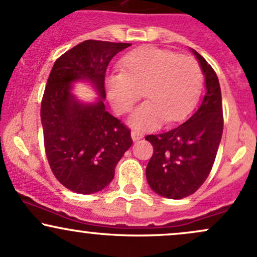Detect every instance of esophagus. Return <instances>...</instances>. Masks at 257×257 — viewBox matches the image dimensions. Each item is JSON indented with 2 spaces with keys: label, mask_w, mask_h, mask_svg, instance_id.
Here are the masks:
<instances>
[{
  "label": "esophagus",
  "mask_w": 257,
  "mask_h": 257,
  "mask_svg": "<svg viewBox=\"0 0 257 257\" xmlns=\"http://www.w3.org/2000/svg\"><path fill=\"white\" fill-rule=\"evenodd\" d=\"M142 138H143V133H140V132L138 131L132 132V139H133L134 142H138V140H140Z\"/></svg>",
  "instance_id": "esophagus-1"
}]
</instances>
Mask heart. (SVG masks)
<instances>
[{"label":"heart","instance_id":"heart-1","mask_svg":"<svg viewBox=\"0 0 257 257\" xmlns=\"http://www.w3.org/2000/svg\"><path fill=\"white\" fill-rule=\"evenodd\" d=\"M122 72L106 77V90L118 113L148 97L129 117L134 129L149 131L162 123L177 122L191 111L200 95L202 72L191 56L145 46L131 51L119 61Z\"/></svg>","mask_w":257,"mask_h":257}]
</instances>
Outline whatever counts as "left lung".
I'll list each match as a JSON object with an SVG mask.
<instances>
[{
  "label": "left lung",
  "mask_w": 257,
  "mask_h": 257,
  "mask_svg": "<svg viewBox=\"0 0 257 257\" xmlns=\"http://www.w3.org/2000/svg\"><path fill=\"white\" fill-rule=\"evenodd\" d=\"M206 80V94L197 111L177 128L146 135L154 148L146 179L155 193L168 199L187 197L210 174L223 132V109L215 70L194 51Z\"/></svg>",
  "instance_id": "1"
}]
</instances>
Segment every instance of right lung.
<instances>
[{"mask_svg": "<svg viewBox=\"0 0 257 257\" xmlns=\"http://www.w3.org/2000/svg\"><path fill=\"white\" fill-rule=\"evenodd\" d=\"M132 44L86 40L56 60L41 101L47 161L63 187L78 194L102 190L133 144L131 129L106 111L102 100L84 105L70 94V84L87 79L102 98L109 62Z\"/></svg>", "mask_w": 257, "mask_h": 257, "instance_id": "1", "label": "right lung"}]
</instances>
